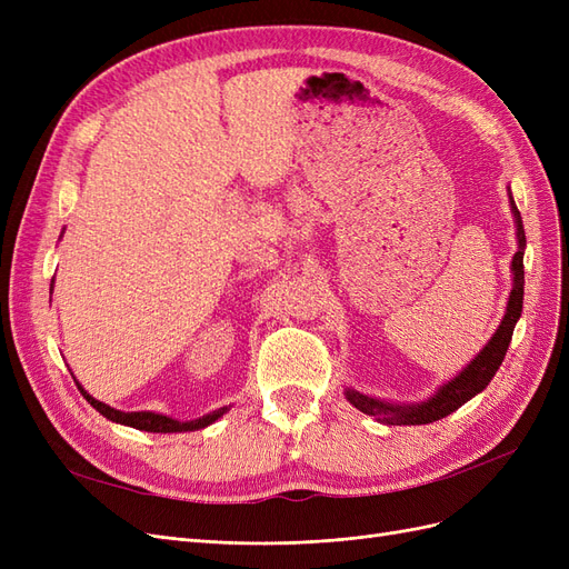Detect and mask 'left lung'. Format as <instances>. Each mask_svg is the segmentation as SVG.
Instances as JSON below:
<instances>
[{
	"instance_id": "1",
	"label": "left lung",
	"mask_w": 569,
	"mask_h": 569,
	"mask_svg": "<svg viewBox=\"0 0 569 569\" xmlns=\"http://www.w3.org/2000/svg\"><path fill=\"white\" fill-rule=\"evenodd\" d=\"M508 199H510V211L515 218V230H518L515 232L518 234V251H515L512 263H510L512 289L508 297L506 316H503L501 325H498V330L487 341V347L481 349L456 377H451L449 382H443L432 396H427L425 401H418V403H391V401L375 399V396H368L363 391L347 387L343 396H347V401L351 406H356L360 412L372 416L377 422H382V425H427V422H435V420L451 416L453 410H458L462 403L475 399L479 391L487 389L491 377L503 363L506 351H508L510 339H512V330L522 316V299H525L527 237H525V228H522V216L518 211V206H515V201H512L510 187H508Z\"/></svg>"
}]
</instances>
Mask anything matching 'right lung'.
<instances>
[{"instance_id":"1","label":"right lung","mask_w":569,"mask_h":569,"mask_svg":"<svg viewBox=\"0 0 569 569\" xmlns=\"http://www.w3.org/2000/svg\"><path fill=\"white\" fill-rule=\"evenodd\" d=\"M51 284H54V282H51ZM76 385H78V389H80V393L84 396V399H88V403L92 408H97L107 420L118 422V425H126V427H134V429H140V432H157V435L197 432V429H203V427L213 425L218 418H222L230 410V406H222L218 410L206 412V416H201L197 420H176V418H170V416H163V412H151V410L126 412V410H116V408H111L107 403L97 401L92 393L84 391V387L80 382H76Z\"/></svg>"}]
</instances>
